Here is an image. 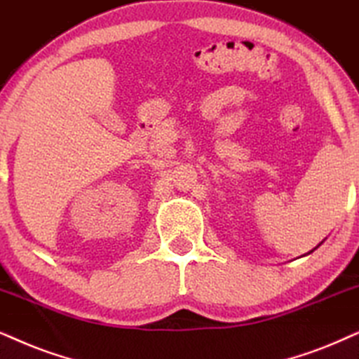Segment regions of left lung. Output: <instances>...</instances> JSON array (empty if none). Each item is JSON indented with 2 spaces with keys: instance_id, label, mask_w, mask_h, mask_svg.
<instances>
[{
  "instance_id": "8db88e82",
  "label": "left lung",
  "mask_w": 359,
  "mask_h": 359,
  "mask_svg": "<svg viewBox=\"0 0 359 359\" xmlns=\"http://www.w3.org/2000/svg\"><path fill=\"white\" fill-rule=\"evenodd\" d=\"M321 245V243H320ZM320 245H318V247H320ZM318 247H316V248H318ZM311 252H315V248H313V250ZM311 252H308V253H311Z\"/></svg>"
}]
</instances>
